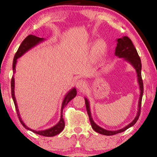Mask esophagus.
Segmentation results:
<instances>
[{
	"mask_svg": "<svg viewBox=\"0 0 157 157\" xmlns=\"http://www.w3.org/2000/svg\"><path fill=\"white\" fill-rule=\"evenodd\" d=\"M86 86V82L83 79H79L76 82V87L79 90H82L85 88Z\"/></svg>",
	"mask_w": 157,
	"mask_h": 157,
	"instance_id": "1",
	"label": "esophagus"
}]
</instances>
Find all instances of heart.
Here are the masks:
<instances>
[{
    "label": "heart",
    "mask_w": 157,
    "mask_h": 157,
    "mask_svg": "<svg viewBox=\"0 0 157 157\" xmlns=\"http://www.w3.org/2000/svg\"><path fill=\"white\" fill-rule=\"evenodd\" d=\"M90 48L93 49V58L95 60L100 59L104 56L107 50V44L102 40H99L95 45L94 44H90Z\"/></svg>",
    "instance_id": "heart-1"
}]
</instances>
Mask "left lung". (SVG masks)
<instances>
[{"instance_id": "8db88e82", "label": "left lung", "mask_w": 157, "mask_h": 157, "mask_svg": "<svg viewBox=\"0 0 157 157\" xmlns=\"http://www.w3.org/2000/svg\"><path fill=\"white\" fill-rule=\"evenodd\" d=\"M115 55L118 56L119 58H123L124 60L128 62L135 68V70H136L138 78V82H139L140 88V97L139 100V105H138V112L135 118L132 121V123L127 124L126 127H123V129L116 130V131H110V130L103 129L101 127L98 126L95 123L94 120H93L91 111H90V105L89 100L86 98H84L87 113L89 115L90 123L91 124L93 129L100 134L106 135V136H111V135H115L116 134H118V133L123 132L126 129L129 128V127H132L136 123L140 113V107H141V101L143 94V83L141 77V61H140L136 48L134 47L132 41L129 37L124 36L121 37V38L117 39V46L115 50Z\"/></svg>"}]
</instances>
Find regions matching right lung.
I'll return each mask as SVG.
<instances>
[{"label":"right lung","instance_id":"add662e5","mask_svg":"<svg viewBox=\"0 0 157 157\" xmlns=\"http://www.w3.org/2000/svg\"><path fill=\"white\" fill-rule=\"evenodd\" d=\"M44 40L45 39L44 38H40V37L36 36L34 35H33V34H30V35H28L24 39V40L23 41L22 43H21V44L20 45L19 48H18L17 52H16L14 57V60H13L12 69H13V73H14V74L16 72V64H17L18 58L21 57L23 54H25L26 52L28 51L29 50H30L32 48H33L35 46H36V45H38L39 43L44 41ZM14 86H15L14 77V75H13L12 78V80H11L12 97L13 101H14V105L16 107V110H17V115L18 116V119H19L21 123L23 124V126L24 127L25 129L30 130V131H32L33 132L35 133V134L41 135V136H48V137L54 136H55V135L59 134V133L62 132V130L63 129V128H64V126H65V123H64V121H63V115H62L63 109V108H64L67 105L68 103L76 96L77 90L75 87L71 89V91H69L68 92V94L65 95L64 99H63V102H62V109H61V118H60L59 121L58 122V123L55 124V126L50 127V128H49V129H47L45 130H41V131H36V130L32 129L30 128V127H28L27 125H25V123H23L22 119H21V118L19 111H18V109L17 100H16V98H15V95H14Z\"/></svg>","mask_w":157,"mask_h":157}]
</instances>
